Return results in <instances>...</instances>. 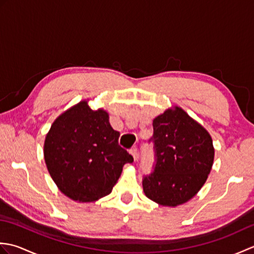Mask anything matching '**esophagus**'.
Instances as JSON below:
<instances>
[{
    "mask_svg": "<svg viewBox=\"0 0 254 254\" xmlns=\"http://www.w3.org/2000/svg\"><path fill=\"white\" fill-rule=\"evenodd\" d=\"M130 153H131V155L133 156L134 160H136L137 157H138V150H137V147H135V146L132 147L131 150H130Z\"/></svg>",
    "mask_w": 254,
    "mask_h": 254,
    "instance_id": "34e87169",
    "label": "esophagus"
}]
</instances>
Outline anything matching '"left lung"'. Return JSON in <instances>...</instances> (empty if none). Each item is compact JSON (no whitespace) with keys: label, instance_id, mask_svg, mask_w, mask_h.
<instances>
[{"label":"left lung","instance_id":"left-lung-1","mask_svg":"<svg viewBox=\"0 0 254 254\" xmlns=\"http://www.w3.org/2000/svg\"><path fill=\"white\" fill-rule=\"evenodd\" d=\"M156 164L143 180L149 199L175 207L188 202L206 182L215 149L209 133L175 106L153 120Z\"/></svg>","mask_w":254,"mask_h":254}]
</instances>
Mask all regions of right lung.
Here are the masks:
<instances>
[{
    "mask_svg": "<svg viewBox=\"0 0 254 254\" xmlns=\"http://www.w3.org/2000/svg\"><path fill=\"white\" fill-rule=\"evenodd\" d=\"M106 110H93L82 100L59 116L46 135L48 171L64 195L94 202L110 194L123 166L133 157L118 143Z\"/></svg>",
    "mask_w": 254,
    "mask_h": 254,
    "instance_id": "obj_1",
    "label": "right lung"
}]
</instances>
